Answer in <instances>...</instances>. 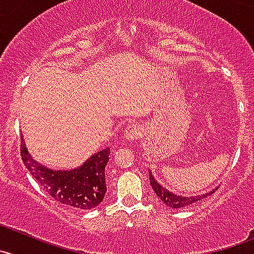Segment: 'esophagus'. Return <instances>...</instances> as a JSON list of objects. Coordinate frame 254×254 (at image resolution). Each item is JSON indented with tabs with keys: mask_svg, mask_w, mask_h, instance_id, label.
Listing matches in <instances>:
<instances>
[{
	"mask_svg": "<svg viewBox=\"0 0 254 254\" xmlns=\"http://www.w3.org/2000/svg\"><path fill=\"white\" fill-rule=\"evenodd\" d=\"M139 136H141V128H139V126L134 125V123L127 126L125 129V133H123L126 141H133V139L138 138Z\"/></svg>",
	"mask_w": 254,
	"mask_h": 254,
	"instance_id": "1",
	"label": "esophagus"
}]
</instances>
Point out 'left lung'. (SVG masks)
<instances>
[{
    "mask_svg": "<svg viewBox=\"0 0 254 254\" xmlns=\"http://www.w3.org/2000/svg\"><path fill=\"white\" fill-rule=\"evenodd\" d=\"M149 183H151L152 188H153L154 193L157 194V197L161 199L162 203H165L167 207H171V208H182V207L190 206V204L194 203V202L201 201L203 198L208 197L209 194L214 192L217 188L209 190V192L203 193V194H197V195H190V197H186V195L177 194V193L171 192L170 190H167L166 187H163L162 185H159L158 181L154 178L153 173L149 170Z\"/></svg>",
    "mask_w": 254,
    "mask_h": 254,
    "instance_id": "obj_1",
    "label": "left lung"
}]
</instances>
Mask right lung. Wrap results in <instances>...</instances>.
I'll use <instances>...</instances> for the list:
<instances>
[{"label": "right lung", "instance_id": "right-lung-1", "mask_svg": "<svg viewBox=\"0 0 254 254\" xmlns=\"http://www.w3.org/2000/svg\"><path fill=\"white\" fill-rule=\"evenodd\" d=\"M111 149L106 147L72 170H52L36 161L21 139V157L41 187L57 202L76 209H92L105 198V168Z\"/></svg>", "mask_w": 254, "mask_h": 254}]
</instances>
